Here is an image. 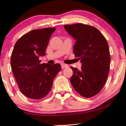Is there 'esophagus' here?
<instances>
[{"instance_id": "34e87169", "label": "esophagus", "mask_w": 126, "mask_h": 126, "mask_svg": "<svg viewBox=\"0 0 126 126\" xmlns=\"http://www.w3.org/2000/svg\"><path fill=\"white\" fill-rule=\"evenodd\" d=\"M61 65V68H62V69H64V68H67V67H68V65L65 64V63H62Z\"/></svg>"}]
</instances>
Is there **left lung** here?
<instances>
[{
    "instance_id": "1",
    "label": "left lung",
    "mask_w": 126,
    "mask_h": 126,
    "mask_svg": "<svg viewBox=\"0 0 126 126\" xmlns=\"http://www.w3.org/2000/svg\"><path fill=\"white\" fill-rule=\"evenodd\" d=\"M75 39L73 53L82 63L80 70L70 67V82L74 89L85 97H92L101 90L110 70L111 57L106 39L95 27L82 23L64 25Z\"/></svg>"
}]
</instances>
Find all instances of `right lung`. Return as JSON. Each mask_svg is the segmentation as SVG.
<instances>
[{
  "instance_id": "1",
  "label": "right lung",
  "mask_w": 126,
  "mask_h": 126,
  "mask_svg": "<svg viewBox=\"0 0 126 126\" xmlns=\"http://www.w3.org/2000/svg\"><path fill=\"white\" fill-rule=\"evenodd\" d=\"M55 27L33 30L15 43L11 57L12 70L20 92L27 97L41 99L49 94L61 70L60 63L41 64Z\"/></svg>"
}]
</instances>
